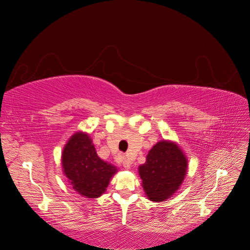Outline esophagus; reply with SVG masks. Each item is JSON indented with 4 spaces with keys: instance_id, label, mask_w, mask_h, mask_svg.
Here are the masks:
<instances>
[{
    "instance_id": "obj_1",
    "label": "esophagus",
    "mask_w": 250,
    "mask_h": 250,
    "mask_svg": "<svg viewBox=\"0 0 250 250\" xmlns=\"http://www.w3.org/2000/svg\"><path fill=\"white\" fill-rule=\"evenodd\" d=\"M123 167H124V169H126V170H129L130 167H131V164H130L129 160H128L127 157H124V158H123Z\"/></svg>"
}]
</instances>
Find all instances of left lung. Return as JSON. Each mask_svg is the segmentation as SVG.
Wrapping results in <instances>:
<instances>
[{
  "mask_svg": "<svg viewBox=\"0 0 250 250\" xmlns=\"http://www.w3.org/2000/svg\"><path fill=\"white\" fill-rule=\"evenodd\" d=\"M188 166L187 155L176 142H157L148 152L145 164L139 167L147 198L153 202H163L172 197L184 183Z\"/></svg>",
  "mask_w": 250,
  "mask_h": 250,
  "instance_id": "1",
  "label": "left lung"
}]
</instances>
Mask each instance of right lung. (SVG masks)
I'll return each instance as SVG.
<instances>
[{"instance_id": "add662e5", "label": "right lung", "mask_w": 250, "mask_h": 250, "mask_svg": "<svg viewBox=\"0 0 250 250\" xmlns=\"http://www.w3.org/2000/svg\"><path fill=\"white\" fill-rule=\"evenodd\" d=\"M62 166L73 190L86 198L102 196L118 172L116 166L98 156L93 140L85 131H76L67 140L62 152Z\"/></svg>"}]
</instances>
